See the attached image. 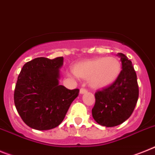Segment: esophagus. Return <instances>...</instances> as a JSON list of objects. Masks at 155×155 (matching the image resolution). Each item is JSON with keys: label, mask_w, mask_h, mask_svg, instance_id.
Returning <instances> with one entry per match:
<instances>
[{"label": "esophagus", "mask_w": 155, "mask_h": 155, "mask_svg": "<svg viewBox=\"0 0 155 155\" xmlns=\"http://www.w3.org/2000/svg\"><path fill=\"white\" fill-rule=\"evenodd\" d=\"M87 92H88V91H87V89H85V88H81L80 89V94H84Z\"/></svg>", "instance_id": "34e87169"}]
</instances>
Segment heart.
Masks as SVG:
<instances>
[{"instance_id":"obj_1","label":"heart","mask_w":155,"mask_h":155,"mask_svg":"<svg viewBox=\"0 0 155 155\" xmlns=\"http://www.w3.org/2000/svg\"><path fill=\"white\" fill-rule=\"evenodd\" d=\"M75 76L88 79L92 88L101 89L115 81L121 72V63L114 57H98L81 62L73 68Z\"/></svg>"}]
</instances>
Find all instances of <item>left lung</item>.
Instances as JSON below:
<instances>
[{"mask_svg":"<svg viewBox=\"0 0 155 155\" xmlns=\"http://www.w3.org/2000/svg\"><path fill=\"white\" fill-rule=\"evenodd\" d=\"M122 70L115 81L95 94L96 103L92 110L94 120L103 126L121 125L133 114L139 97L137 74L132 62L123 53Z\"/></svg>","mask_w":155,"mask_h":155,"instance_id":"8db88e82","label":"left lung"}]
</instances>
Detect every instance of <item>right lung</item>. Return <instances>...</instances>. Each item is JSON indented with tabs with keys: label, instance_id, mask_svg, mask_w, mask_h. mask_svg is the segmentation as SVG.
<instances>
[{
	"label": "right lung",
	"instance_id": "add662e5",
	"mask_svg": "<svg viewBox=\"0 0 155 155\" xmlns=\"http://www.w3.org/2000/svg\"><path fill=\"white\" fill-rule=\"evenodd\" d=\"M63 57H39L25 63L18 74L14 102L22 121L32 129L48 130L61 124L79 89L59 84Z\"/></svg>",
	"mask_w": 155,
	"mask_h": 155
}]
</instances>
